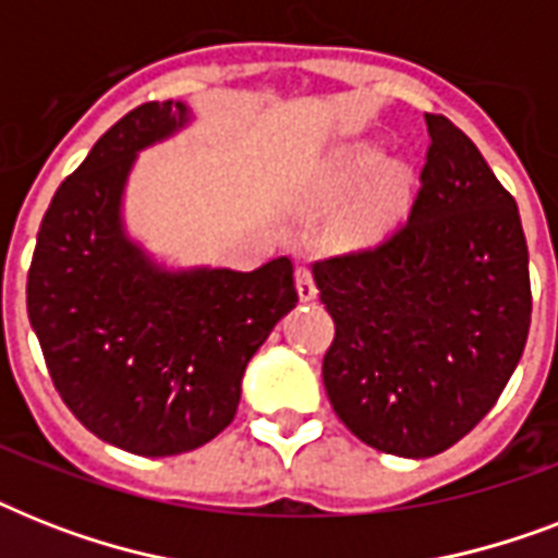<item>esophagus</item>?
<instances>
[{"label":"esophagus","mask_w":558,"mask_h":558,"mask_svg":"<svg viewBox=\"0 0 558 558\" xmlns=\"http://www.w3.org/2000/svg\"><path fill=\"white\" fill-rule=\"evenodd\" d=\"M295 283H298V295L301 301H313L318 295V287H315V275L310 266H298L295 271Z\"/></svg>","instance_id":"1"}]
</instances>
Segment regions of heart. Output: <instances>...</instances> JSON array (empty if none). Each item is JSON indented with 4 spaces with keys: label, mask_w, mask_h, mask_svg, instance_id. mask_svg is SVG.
<instances>
[{
    "label": "heart",
    "mask_w": 558,
    "mask_h": 558,
    "mask_svg": "<svg viewBox=\"0 0 558 558\" xmlns=\"http://www.w3.org/2000/svg\"><path fill=\"white\" fill-rule=\"evenodd\" d=\"M381 165V153L376 147H348L336 153L324 170L315 179L313 202L315 205H332L344 199L350 191H356L367 177H373ZM408 177L405 168H381L379 177L373 179L356 205L344 210V217L336 226V236L341 243H367L373 236H379L390 226V219L397 217L399 208L405 205Z\"/></svg>",
    "instance_id": "1"
}]
</instances>
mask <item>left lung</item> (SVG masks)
<instances>
[{"instance_id":"obj_1","label":"left lung","mask_w":558,"mask_h":558,"mask_svg":"<svg viewBox=\"0 0 558 558\" xmlns=\"http://www.w3.org/2000/svg\"><path fill=\"white\" fill-rule=\"evenodd\" d=\"M425 126L405 222L313 266L336 324L322 365L332 411L399 458L440 454L489 414L533 313L519 205L449 118L425 116Z\"/></svg>"}]
</instances>
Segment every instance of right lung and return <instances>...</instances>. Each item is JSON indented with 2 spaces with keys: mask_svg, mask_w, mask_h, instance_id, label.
<instances>
[{
  "mask_svg": "<svg viewBox=\"0 0 558 558\" xmlns=\"http://www.w3.org/2000/svg\"><path fill=\"white\" fill-rule=\"evenodd\" d=\"M187 121L173 100L126 112L63 179L28 269V318L57 393L95 437L142 458L214 440L248 359L298 304L289 257L254 271H161L121 231L133 156Z\"/></svg>",
  "mask_w": 558,
  "mask_h": 558,
  "instance_id": "1",
  "label": "right lung"
}]
</instances>
